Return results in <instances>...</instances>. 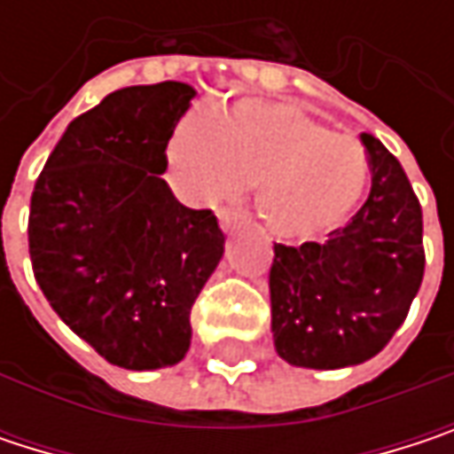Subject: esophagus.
<instances>
[{
	"label": "esophagus",
	"mask_w": 454,
	"mask_h": 454,
	"mask_svg": "<svg viewBox=\"0 0 454 454\" xmlns=\"http://www.w3.org/2000/svg\"><path fill=\"white\" fill-rule=\"evenodd\" d=\"M241 221H244L241 213H233V210H221V213H218V223H221V228H223L226 233L236 226V223H241Z\"/></svg>",
	"instance_id": "esophagus-1"
}]
</instances>
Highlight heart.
Segmentation results:
<instances>
[{
	"mask_svg": "<svg viewBox=\"0 0 454 454\" xmlns=\"http://www.w3.org/2000/svg\"><path fill=\"white\" fill-rule=\"evenodd\" d=\"M168 168L197 205L236 200L254 186V210L286 241L339 228L365 194V149L331 134L294 105L239 99L218 123L189 115L168 141Z\"/></svg>",
	"mask_w": 454,
	"mask_h": 454,
	"instance_id": "obj_1",
	"label": "heart"
}]
</instances>
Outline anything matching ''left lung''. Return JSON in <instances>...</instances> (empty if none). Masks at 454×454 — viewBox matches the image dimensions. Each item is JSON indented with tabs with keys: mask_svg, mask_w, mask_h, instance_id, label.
<instances>
[{
	"mask_svg": "<svg viewBox=\"0 0 454 454\" xmlns=\"http://www.w3.org/2000/svg\"><path fill=\"white\" fill-rule=\"evenodd\" d=\"M373 186L365 205L323 241L276 244L270 331L281 360L336 371L376 357L405 323L423 281V215L397 157L360 134Z\"/></svg>",
	"mask_w": 454,
	"mask_h": 454,
	"instance_id": "obj_1",
	"label": "left lung"
}]
</instances>
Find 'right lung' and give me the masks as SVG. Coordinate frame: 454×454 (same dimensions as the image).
<instances>
[{
	"mask_svg": "<svg viewBox=\"0 0 454 454\" xmlns=\"http://www.w3.org/2000/svg\"><path fill=\"white\" fill-rule=\"evenodd\" d=\"M194 97L181 81L107 94L65 129L31 197L36 284L73 333L126 371L186 357L192 305L223 257L215 215L184 207L162 181Z\"/></svg>",
	"mask_w": 454,
	"mask_h": 454,
	"instance_id": "obj_1",
	"label": "right lung"
}]
</instances>
